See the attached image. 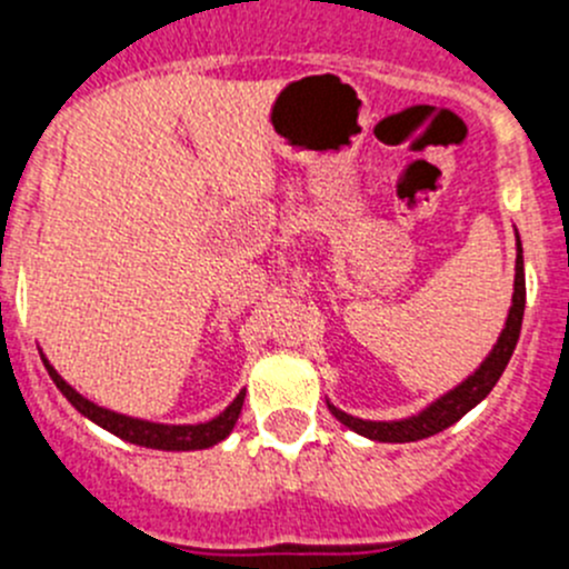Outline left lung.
<instances>
[{
    "mask_svg": "<svg viewBox=\"0 0 569 569\" xmlns=\"http://www.w3.org/2000/svg\"><path fill=\"white\" fill-rule=\"evenodd\" d=\"M517 272H515V297H511L509 319H506V328L500 333L498 345L489 352L487 361L465 380V383L456 386L453 391H448L445 397H439L437 402L419 411L417 417L397 419V422H369V419L350 417V413L339 411L336 406H328L330 413L339 419L341 425H347L350 431L361 433V437L375 439V442H417V439H428L433 433L445 431L453 422H459L470 408H476L489 391L495 389V383L503 375L506 363H509L511 352H515L517 339H520L522 328V313H526V272H522V244L520 236H517Z\"/></svg>",
    "mask_w": 569,
    "mask_h": 569,
    "instance_id": "8db88e82",
    "label": "left lung"
}]
</instances>
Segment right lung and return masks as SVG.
Segmentation results:
<instances>
[{"label": "right lung", "instance_id": "right-lung-1", "mask_svg": "<svg viewBox=\"0 0 569 569\" xmlns=\"http://www.w3.org/2000/svg\"><path fill=\"white\" fill-rule=\"evenodd\" d=\"M47 363V372L49 378L54 380L60 391H63L66 400L77 408L80 413H86L91 422L102 425L104 431L116 433L119 439L132 445H141V448H156V450H206L211 445L222 442L230 431H233L236 419H239L241 406H244V391L219 413L217 419L211 422H200V425H158V422H144V419H132L124 417V413H116L108 411L102 406H93L91 400H86L82 395H77L58 372L54 367H49V361L43 358Z\"/></svg>", "mask_w": 569, "mask_h": 569}]
</instances>
